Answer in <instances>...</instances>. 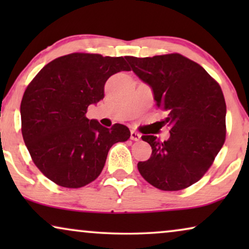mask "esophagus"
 <instances>
[{
    "label": "esophagus",
    "mask_w": 249,
    "mask_h": 249,
    "mask_svg": "<svg viewBox=\"0 0 249 249\" xmlns=\"http://www.w3.org/2000/svg\"><path fill=\"white\" fill-rule=\"evenodd\" d=\"M141 137H142V136H141V134H138V132H136L134 130L130 132V138L132 139V141L137 142V141H139V139H141Z\"/></svg>",
    "instance_id": "esophagus-1"
}]
</instances>
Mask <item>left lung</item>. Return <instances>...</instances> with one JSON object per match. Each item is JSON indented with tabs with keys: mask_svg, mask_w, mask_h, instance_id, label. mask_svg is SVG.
<instances>
[{
	"mask_svg": "<svg viewBox=\"0 0 249 249\" xmlns=\"http://www.w3.org/2000/svg\"><path fill=\"white\" fill-rule=\"evenodd\" d=\"M137 77L152 88L165 111L170 137L142 136L152 147L138 162L146 181L161 190H180L198 181L212 165L226 139V101L220 85L199 64L180 54L125 56Z\"/></svg>",
	"mask_w": 249,
	"mask_h": 249,
	"instance_id": "obj_1",
	"label": "left lung"
}]
</instances>
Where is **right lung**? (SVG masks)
<instances>
[{"label":"right lung","instance_id":"right-lung-1","mask_svg":"<svg viewBox=\"0 0 249 249\" xmlns=\"http://www.w3.org/2000/svg\"><path fill=\"white\" fill-rule=\"evenodd\" d=\"M124 57L72 53L51 61L23 94L20 114L25 144L44 176L66 188H80L100 176L112 145L130 130L86 118L87 108L103 100L112 74L129 71Z\"/></svg>","mask_w":249,"mask_h":249}]
</instances>
